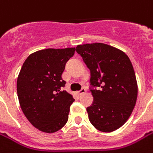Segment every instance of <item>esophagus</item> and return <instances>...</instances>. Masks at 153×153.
<instances>
[{
    "instance_id": "34e87169",
    "label": "esophagus",
    "mask_w": 153,
    "mask_h": 153,
    "mask_svg": "<svg viewBox=\"0 0 153 153\" xmlns=\"http://www.w3.org/2000/svg\"><path fill=\"white\" fill-rule=\"evenodd\" d=\"M85 92H86V89H85V88H82L81 90H80V91H78L77 93H78V94H79V95H81V94H84V93H85Z\"/></svg>"
}]
</instances>
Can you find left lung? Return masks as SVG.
I'll return each instance as SVG.
<instances>
[{
  "label": "left lung",
  "mask_w": 153,
  "mask_h": 153,
  "mask_svg": "<svg viewBox=\"0 0 153 153\" xmlns=\"http://www.w3.org/2000/svg\"><path fill=\"white\" fill-rule=\"evenodd\" d=\"M75 51L91 71L94 101L86 108L89 120L99 131L116 130L130 117L137 98V83L129 58L102 43L78 45Z\"/></svg>",
  "instance_id": "left-lung-1"
}]
</instances>
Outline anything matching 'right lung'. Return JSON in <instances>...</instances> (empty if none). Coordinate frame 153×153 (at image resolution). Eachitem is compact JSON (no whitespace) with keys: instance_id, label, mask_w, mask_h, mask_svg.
Here are the masks:
<instances>
[{"instance_id":"obj_1","label":"right lung","mask_w":153,"mask_h":153,"mask_svg":"<svg viewBox=\"0 0 153 153\" xmlns=\"http://www.w3.org/2000/svg\"><path fill=\"white\" fill-rule=\"evenodd\" d=\"M74 51L68 48L36 51L26 59L18 75L21 109L30 123L42 132L55 133L67 122L74 99L62 91L66 82L62 74Z\"/></svg>"}]
</instances>
